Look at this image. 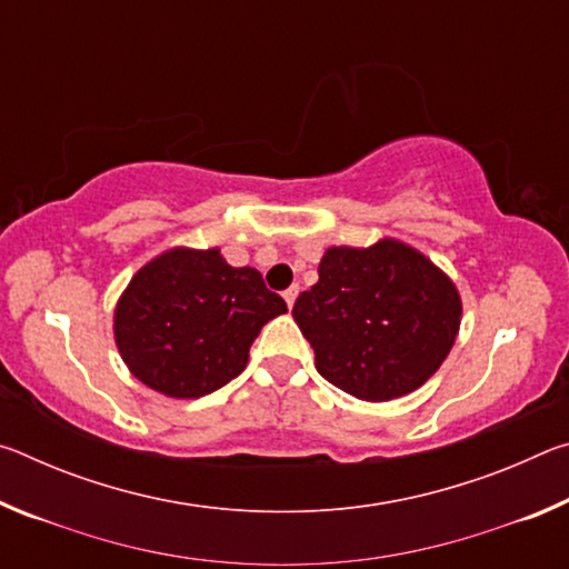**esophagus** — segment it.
Returning <instances> with one entry per match:
<instances>
[{
  "instance_id": "34e87169",
  "label": "esophagus",
  "mask_w": 569,
  "mask_h": 569,
  "mask_svg": "<svg viewBox=\"0 0 569 569\" xmlns=\"http://www.w3.org/2000/svg\"><path fill=\"white\" fill-rule=\"evenodd\" d=\"M296 296H298V286H291V288H286V291H283V301H286L288 308H293Z\"/></svg>"
}]
</instances>
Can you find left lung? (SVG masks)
<instances>
[{"label":"left lung","instance_id":"1","mask_svg":"<svg viewBox=\"0 0 569 569\" xmlns=\"http://www.w3.org/2000/svg\"><path fill=\"white\" fill-rule=\"evenodd\" d=\"M293 319L333 387L363 401L419 389L455 346L461 301L455 283L399 240L329 248L319 283L296 298Z\"/></svg>","mask_w":569,"mask_h":569}]
</instances>
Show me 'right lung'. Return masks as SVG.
I'll list each match as a JSON object with an SVG mask.
<instances>
[{"label": "right lung", "mask_w": 569, "mask_h": 569, "mask_svg": "<svg viewBox=\"0 0 569 569\" xmlns=\"http://www.w3.org/2000/svg\"><path fill=\"white\" fill-rule=\"evenodd\" d=\"M286 311L256 268L228 266L218 248H172L124 288L114 341L146 387L198 399L236 379L256 336Z\"/></svg>", "instance_id": "1"}]
</instances>
